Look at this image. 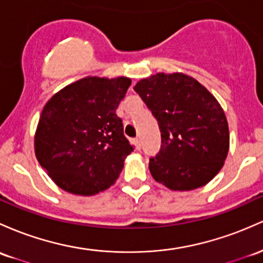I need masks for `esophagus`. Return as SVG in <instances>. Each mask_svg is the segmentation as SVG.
<instances>
[{"instance_id":"esophagus-1","label":"esophagus","mask_w":263,"mask_h":263,"mask_svg":"<svg viewBox=\"0 0 263 263\" xmlns=\"http://www.w3.org/2000/svg\"><path fill=\"white\" fill-rule=\"evenodd\" d=\"M131 142L134 143L135 147H136L137 149H140V148H141V142H140V138H138V137H136V138H132Z\"/></svg>"}]
</instances>
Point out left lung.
Returning <instances> with one entry per match:
<instances>
[{"label": "left lung", "mask_w": 263, "mask_h": 263, "mask_svg": "<svg viewBox=\"0 0 263 263\" xmlns=\"http://www.w3.org/2000/svg\"><path fill=\"white\" fill-rule=\"evenodd\" d=\"M134 88L160 127L161 148L148 163L152 177L174 191L209 183L230 147L229 125L217 100L183 73L154 74Z\"/></svg>", "instance_id": "8db88e82"}]
</instances>
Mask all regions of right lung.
<instances>
[{"label":"right lung","instance_id":"obj_1","mask_svg":"<svg viewBox=\"0 0 263 263\" xmlns=\"http://www.w3.org/2000/svg\"><path fill=\"white\" fill-rule=\"evenodd\" d=\"M131 86L127 77H85L51 97L34 135L42 168L65 191L96 195L115 183L134 146L116 109Z\"/></svg>","mask_w":263,"mask_h":263}]
</instances>
